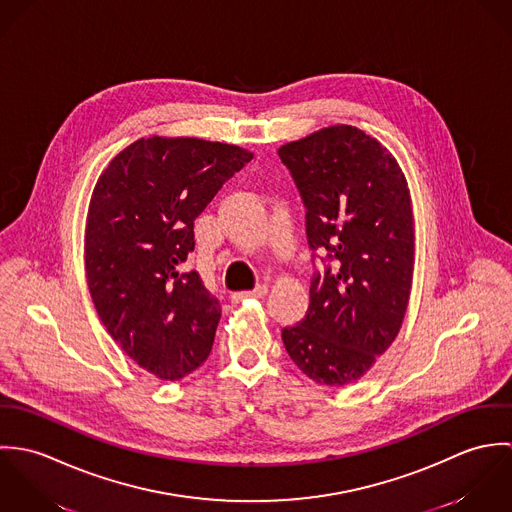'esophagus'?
<instances>
[{
	"label": "esophagus",
	"mask_w": 512,
	"mask_h": 512,
	"mask_svg": "<svg viewBox=\"0 0 512 512\" xmlns=\"http://www.w3.org/2000/svg\"><path fill=\"white\" fill-rule=\"evenodd\" d=\"M266 293H268V286H258V288L250 290V292L234 293L232 299H234V301H242V299H262Z\"/></svg>",
	"instance_id": "obj_1"
}]
</instances>
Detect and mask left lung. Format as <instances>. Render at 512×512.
<instances>
[{"label": "left lung", "mask_w": 512, "mask_h": 512, "mask_svg": "<svg viewBox=\"0 0 512 512\" xmlns=\"http://www.w3.org/2000/svg\"><path fill=\"white\" fill-rule=\"evenodd\" d=\"M305 203L307 240L333 262L315 274L307 315L282 329L297 368L321 386H347L400 333L414 276V211L396 157L347 124L278 149Z\"/></svg>", "instance_id": "left-lung-1"}]
</instances>
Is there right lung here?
I'll list each match as a JSON object with an SVG mask.
<instances>
[{
	"instance_id": "right-lung-1",
	"label": "right lung",
	"mask_w": 512,
	"mask_h": 512,
	"mask_svg": "<svg viewBox=\"0 0 512 512\" xmlns=\"http://www.w3.org/2000/svg\"><path fill=\"white\" fill-rule=\"evenodd\" d=\"M252 151L199 138H142L98 177L86 217L84 268L100 321L118 347L159 380L203 365L220 303L197 272L195 219Z\"/></svg>"
}]
</instances>
